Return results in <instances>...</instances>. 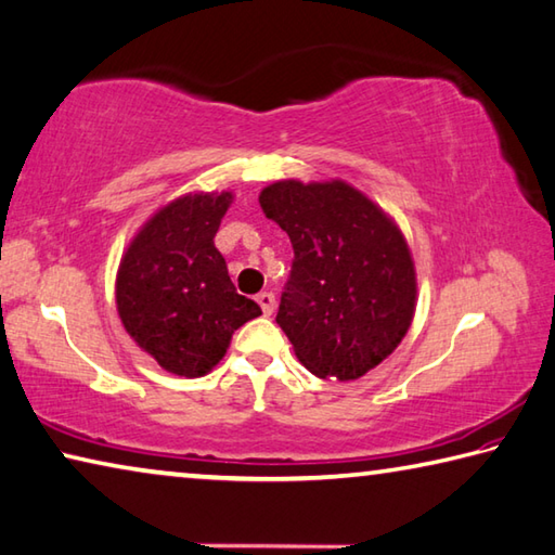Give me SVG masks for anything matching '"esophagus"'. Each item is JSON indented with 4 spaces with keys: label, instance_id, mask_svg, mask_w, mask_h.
Returning <instances> with one entry per match:
<instances>
[{
    "label": "esophagus",
    "instance_id": "34e87169",
    "mask_svg": "<svg viewBox=\"0 0 555 555\" xmlns=\"http://www.w3.org/2000/svg\"><path fill=\"white\" fill-rule=\"evenodd\" d=\"M257 304H259V308H261V312H264V315H271V312H274V308H276V296L271 294V291H261V294L257 296Z\"/></svg>",
    "mask_w": 555,
    "mask_h": 555
}]
</instances>
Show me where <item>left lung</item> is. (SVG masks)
I'll return each mask as SVG.
<instances>
[{"instance_id":"left-lung-1","label":"left lung","mask_w":555,"mask_h":555,"mask_svg":"<svg viewBox=\"0 0 555 555\" xmlns=\"http://www.w3.org/2000/svg\"><path fill=\"white\" fill-rule=\"evenodd\" d=\"M259 206L294 245L276 322L300 364L337 380L376 369L417 306L415 264L398 225L339 179L276 181Z\"/></svg>"}]
</instances>
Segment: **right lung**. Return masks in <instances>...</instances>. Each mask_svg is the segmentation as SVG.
<instances>
[{
  "instance_id": "right-lung-1",
  "label": "right lung",
  "mask_w": 555,
  "mask_h": 555,
  "mask_svg": "<svg viewBox=\"0 0 555 555\" xmlns=\"http://www.w3.org/2000/svg\"><path fill=\"white\" fill-rule=\"evenodd\" d=\"M233 194H186L140 228L120 259L116 306L135 345L169 374L206 376L233 332L261 315L214 245Z\"/></svg>"
}]
</instances>
